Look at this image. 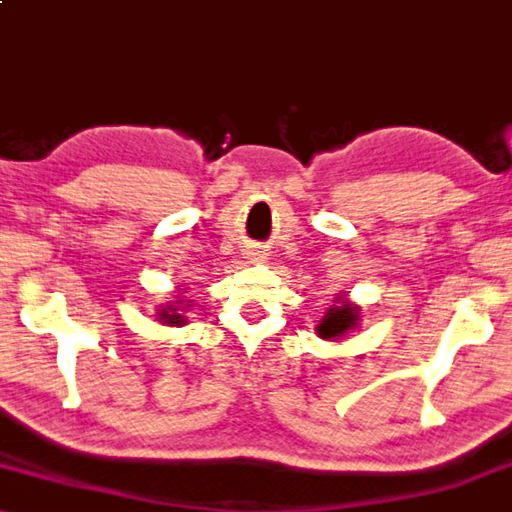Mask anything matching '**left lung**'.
<instances>
[{
  "instance_id": "8db88e82",
  "label": "left lung",
  "mask_w": 512,
  "mask_h": 512,
  "mask_svg": "<svg viewBox=\"0 0 512 512\" xmlns=\"http://www.w3.org/2000/svg\"><path fill=\"white\" fill-rule=\"evenodd\" d=\"M361 320V306L350 302L345 295H338L334 304L329 306L325 316L316 325V334L325 341H336V338L345 336L352 329L359 327Z\"/></svg>"
}]
</instances>
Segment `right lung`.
<instances>
[{"label": "right lung", "instance_id": "obj_1", "mask_svg": "<svg viewBox=\"0 0 512 512\" xmlns=\"http://www.w3.org/2000/svg\"><path fill=\"white\" fill-rule=\"evenodd\" d=\"M187 306L190 304H185L183 297L176 295L174 300L157 309V320H160L162 325H169V327H183V325H187V318L183 316V313L187 311Z\"/></svg>", "mask_w": 512, "mask_h": 512}]
</instances>
